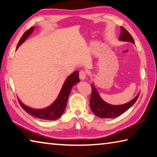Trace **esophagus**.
<instances>
[{"mask_svg":"<svg viewBox=\"0 0 157 157\" xmlns=\"http://www.w3.org/2000/svg\"><path fill=\"white\" fill-rule=\"evenodd\" d=\"M86 73L84 71L81 70L80 71H79V78L81 79V80H84L85 78H86Z\"/></svg>","mask_w":157,"mask_h":157,"instance_id":"1","label":"esophagus"}]
</instances>
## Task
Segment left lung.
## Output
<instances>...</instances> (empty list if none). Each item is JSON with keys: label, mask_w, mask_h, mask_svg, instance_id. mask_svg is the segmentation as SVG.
<instances>
[{"label": "left lung", "mask_w": 157, "mask_h": 157, "mask_svg": "<svg viewBox=\"0 0 157 157\" xmlns=\"http://www.w3.org/2000/svg\"><path fill=\"white\" fill-rule=\"evenodd\" d=\"M121 33L120 36H119L120 41H128L134 44L133 37L128 33V31L123 27H121ZM91 87L92 93L91 98H90V107H91L93 113L100 118H113L121 115L122 113L125 112L127 109H129L136 102L140 94V93H139L134 99L126 103V104L112 105L105 102L101 98L94 84H91Z\"/></svg>", "instance_id": "left-lung-1"}]
</instances>
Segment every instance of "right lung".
<instances>
[{
  "label": "right lung",
  "instance_id": "1",
  "mask_svg": "<svg viewBox=\"0 0 157 157\" xmlns=\"http://www.w3.org/2000/svg\"><path fill=\"white\" fill-rule=\"evenodd\" d=\"M34 30V28L32 27L23 34V35L17 44V49L28 39V37L33 33ZM79 82V71H77L68 77V78L66 79L63 84L62 88L61 89L56 100L46 108L40 109L30 108L23 104V102L19 99H18V102H19L21 107L26 112L30 114L33 117L42 119V120L55 121L63 114L66 109V104H67L68 98L69 95H70L71 89H72L73 85H75Z\"/></svg>",
  "mask_w": 157,
  "mask_h": 157
}]
</instances>
